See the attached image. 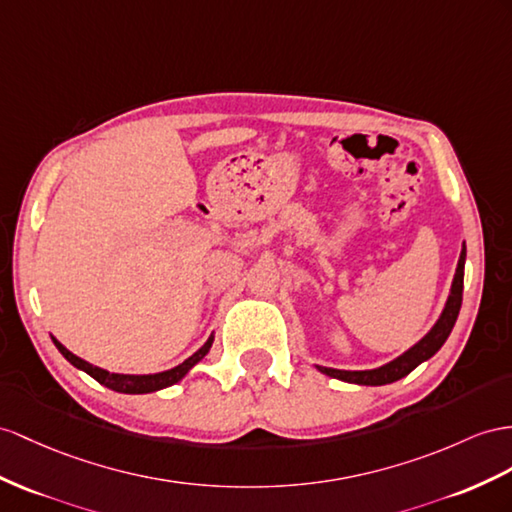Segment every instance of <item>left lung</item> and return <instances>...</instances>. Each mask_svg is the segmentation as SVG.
Segmentation results:
<instances>
[{"mask_svg": "<svg viewBox=\"0 0 512 512\" xmlns=\"http://www.w3.org/2000/svg\"><path fill=\"white\" fill-rule=\"evenodd\" d=\"M465 255H467V248L463 244V251L461 257H458V266L454 272V281L450 287V296L445 300V307L441 311L439 320L435 322V326L419 339V342L400 355L398 359H393L381 368L376 370H357V372H350V370H335V368H322V365H316V368L331 376V378H339V381L344 383H355V385H389L393 381H400L406 374H411L419 363L428 361L435 352L445 344V339L450 337L452 329H454V322L458 318V311H461V303H463V274H465Z\"/></svg>", "mask_w": 512, "mask_h": 512, "instance_id": "1", "label": "left lung"}]
</instances>
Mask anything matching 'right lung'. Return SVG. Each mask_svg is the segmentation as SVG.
Masks as SVG:
<instances>
[{
  "mask_svg": "<svg viewBox=\"0 0 512 512\" xmlns=\"http://www.w3.org/2000/svg\"><path fill=\"white\" fill-rule=\"evenodd\" d=\"M51 339H54L56 348L62 352V357L67 359L71 365H75L77 370H84L88 376H93L95 381L101 383L103 387L121 391V393H151V391H157V389H164V387L179 383L181 378L186 376L194 368V365L207 355L209 348H212V344H214V335H209L207 342L199 350H196L192 357H188L186 361L179 363L177 368H173V370L157 372V374H112V372L101 370V368H97V365L88 363L80 357H75L73 352L64 348L56 337H51Z\"/></svg>",
  "mask_w": 512,
  "mask_h": 512,
  "instance_id": "right-lung-1",
  "label": "right lung"
}]
</instances>
